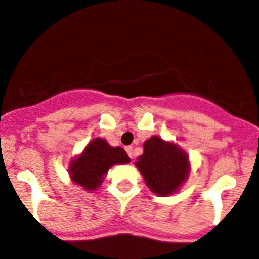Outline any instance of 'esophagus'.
Instances as JSON below:
<instances>
[{
	"instance_id": "esophagus-1",
	"label": "esophagus",
	"mask_w": 259,
	"mask_h": 259,
	"mask_svg": "<svg viewBox=\"0 0 259 259\" xmlns=\"http://www.w3.org/2000/svg\"><path fill=\"white\" fill-rule=\"evenodd\" d=\"M126 152H127V154H129V157L130 158H134L135 157V154H134V148H133L132 146H129V147H126Z\"/></svg>"
}]
</instances>
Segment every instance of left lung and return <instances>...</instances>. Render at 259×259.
Listing matches in <instances>:
<instances>
[{
	"label": "left lung",
	"mask_w": 259,
	"mask_h": 259,
	"mask_svg": "<svg viewBox=\"0 0 259 259\" xmlns=\"http://www.w3.org/2000/svg\"><path fill=\"white\" fill-rule=\"evenodd\" d=\"M135 166L146 184L158 195L172 194L189 174L185 152L158 137H152L144 143V152Z\"/></svg>",
	"instance_id": "obj_1"
}]
</instances>
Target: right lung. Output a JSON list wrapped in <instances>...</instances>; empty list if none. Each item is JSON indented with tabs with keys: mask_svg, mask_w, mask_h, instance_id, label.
Returning <instances> with one entry per match:
<instances>
[{
	"mask_svg": "<svg viewBox=\"0 0 259 259\" xmlns=\"http://www.w3.org/2000/svg\"><path fill=\"white\" fill-rule=\"evenodd\" d=\"M129 162V156L121 147L113 148L97 138L85 147L83 154L72 161L69 171L74 183L91 192L100 187L111 166Z\"/></svg>",
	"mask_w": 259,
	"mask_h": 259,
	"instance_id": "add662e5",
	"label": "right lung"
}]
</instances>
